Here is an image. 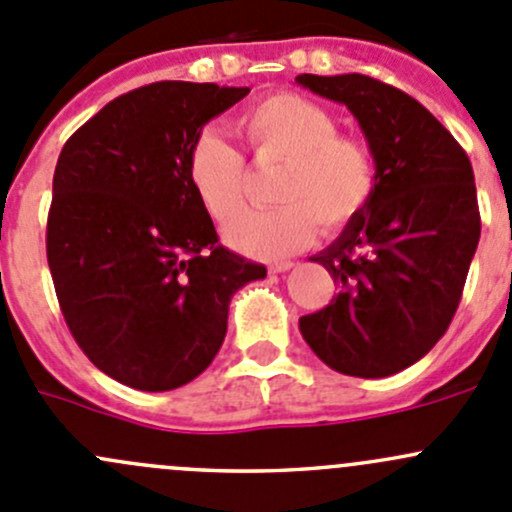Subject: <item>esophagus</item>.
Returning a JSON list of instances; mask_svg holds the SVG:
<instances>
[{"label":"esophagus","mask_w":512,"mask_h":512,"mask_svg":"<svg viewBox=\"0 0 512 512\" xmlns=\"http://www.w3.org/2000/svg\"><path fill=\"white\" fill-rule=\"evenodd\" d=\"M292 267H294V262H289V260H280V262H272V265H270V272H275V275H280V272L292 270Z\"/></svg>","instance_id":"34e87169"}]
</instances>
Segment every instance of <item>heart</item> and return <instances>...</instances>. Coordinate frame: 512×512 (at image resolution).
Returning a JSON list of instances; mask_svg holds the SVG:
<instances>
[{
	"instance_id": "obj_1",
	"label": "heart",
	"mask_w": 512,
	"mask_h": 512,
	"mask_svg": "<svg viewBox=\"0 0 512 512\" xmlns=\"http://www.w3.org/2000/svg\"><path fill=\"white\" fill-rule=\"evenodd\" d=\"M237 133L257 160H282L275 180L277 208L247 210L225 227L227 245L252 257L292 255L317 235L347 227L376 190L369 146L337 131L322 103L277 91L237 116ZM190 190L210 220L225 223L242 205L245 165L218 133L205 131L185 158Z\"/></svg>"
}]
</instances>
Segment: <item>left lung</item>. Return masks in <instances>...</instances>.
I'll return each instance as SVG.
<instances>
[{
	"label": "left lung",
	"instance_id": "1",
	"mask_svg": "<svg viewBox=\"0 0 512 512\" xmlns=\"http://www.w3.org/2000/svg\"><path fill=\"white\" fill-rule=\"evenodd\" d=\"M344 103L376 163L369 205L312 257L339 294L299 319L312 352L347 376L381 379L416 364L446 334L480 237L473 168L416 98L364 74L297 76Z\"/></svg>",
	"mask_w": 512,
	"mask_h": 512
}]
</instances>
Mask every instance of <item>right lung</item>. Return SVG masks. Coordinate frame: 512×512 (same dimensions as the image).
Listing matches in <instances>:
<instances>
[{
	"mask_svg": "<svg viewBox=\"0 0 512 512\" xmlns=\"http://www.w3.org/2000/svg\"><path fill=\"white\" fill-rule=\"evenodd\" d=\"M247 86L158 81L113 98L61 148L46 257L76 344L111 379L170 391L223 347L232 294L265 265L218 242L185 158Z\"/></svg>",
	"mask_w": 512,
	"mask_h": 512,
	"instance_id": "obj_1",
	"label": "right lung"
}]
</instances>
